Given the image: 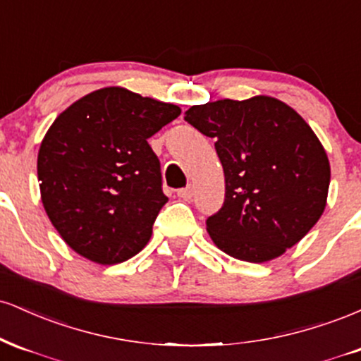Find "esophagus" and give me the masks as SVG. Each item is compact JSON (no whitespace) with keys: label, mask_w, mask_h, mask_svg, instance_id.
I'll list each match as a JSON object with an SVG mask.
<instances>
[{"label":"esophagus","mask_w":361,"mask_h":361,"mask_svg":"<svg viewBox=\"0 0 361 361\" xmlns=\"http://www.w3.org/2000/svg\"><path fill=\"white\" fill-rule=\"evenodd\" d=\"M178 197L183 198V200H190L193 197V186H185V188L178 190Z\"/></svg>","instance_id":"esophagus-1"}]
</instances>
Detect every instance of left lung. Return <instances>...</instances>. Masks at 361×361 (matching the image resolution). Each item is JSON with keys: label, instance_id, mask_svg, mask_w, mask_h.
Returning <instances> with one entry per match:
<instances>
[{"label": "left lung", "instance_id": "1", "mask_svg": "<svg viewBox=\"0 0 361 361\" xmlns=\"http://www.w3.org/2000/svg\"><path fill=\"white\" fill-rule=\"evenodd\" d=\"M185 120L207 137L226 176L222 209L207 233L233 258L264 263L295 246L326 209L331 166L321 140L273 97L193 105Z\"/></svg>", "mask_w": 361, "mask_h": 361}]
</instances>
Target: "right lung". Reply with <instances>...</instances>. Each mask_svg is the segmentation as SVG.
<instances>
[{
	"instance_id": "obj_1",
	"label": "right lung",
	"mask_w": 361,
	"mask_h": 361,
	"mask_svg": "<svg viewBox=\"0 0 361 361\" xmlns=\"http://www.w3.org/2000/svg\"><path fill=\"white\" fill-rule=\"evenodd\" d=\"M181 114L120 86L93 91L54 120L37 157L40 198L66 244L117 264L149 243L168 202L147 139Z\"/></svg>"
}]
</instances>
